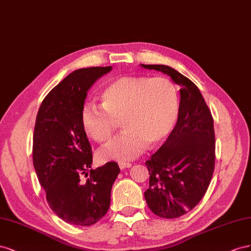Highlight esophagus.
Returning <instances> with one entry per match:
<instances>
[{"label":"esophagus","mask_w":251,"mask_h":251,"mask_svg":"<svg viewBox=\"0 0 251 251\" xmlns=\"http://www.w3.org/2000/svg\"><path fill=\"white\" fill-rule=\"evenodd\" d=\"M132 166L131 163H127V162H119V167L120 169H126V168H130Z\"/></svg>","instance_id":"esophagus-1"}]
</instances>
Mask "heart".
<instances>
[{
  "mask_svg": "<svg viewBox=\"0 0 251 251\" xmlns=\"http://www.w3.org/2000/svg\"><path fill=\"white\" fill-rule=\"evenodd\" d=\"M180 112L176 85L164 76H122L103 90L101 106L86 104L82 126L89 138L107 143L121 122L125 131L99 151L102 161L131 160L173 130Z\"/></svg>",
  "mask_w": 251,
  "mask_h": 251,
  "instance_id": "obj_1",
  "label": "heart"
}]
</instances>
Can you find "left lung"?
Wrapping results in <instances>:
<instances>
[{
  "mask_svg": "<svg viewBox=\"0 0 251 251\" xmlns=\"http://www.w3.org/2000/svg\"><path fill=\"white\" fill-rule=\"evenodd\" d=\"M141 65L162 71L182 87L176 124L145 162L150 175L144 192L149 209L161 218L176 219L195 208L210 184L216 162L213 118L188 77L166 65Z\"/></svg>",
  "mask_w": 251,
  "mask_h": 251,
  "instance_id": "1",
  "label": "left lung"
}]
</instances>
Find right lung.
<instances>
[{"label": "right lung", "mask_w": 251, "mask_h": 251, "mask_svg": "<svg viewBox=\"0 0 251 251\" xmlns=\"http://www.w3.org/2000/svg\"><path fill=\"white\" fill-rule=\"evenodd\" d=\"M110 70L90 67L68 75L43 100L35 120V173L50 208L73 225L90 226L105 216L120 173L116 162L91 168V145L81 120L88 89Z\"/></svg>", "instance_id": "1"}]
</instances>
